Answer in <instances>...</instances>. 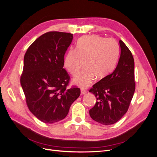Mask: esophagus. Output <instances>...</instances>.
I'll return each mask as SVG.
<instances>
[{
  "instance_id": "34e87169",
  "label": "esophagus",
  "mask_w": 157,
  "mask_h": 157,
  "mask_svg": "<svg viewBox=\"0 0 157 157\" xmlns=\"http://www.w3.org/2000/svg\"><path fill=\"white\" fill-rule=\"evenodd\" d=\"M80 93H81V95H84L86 93V91L84 89H81L80 90Z\"/></svg>"
}]
</instances>
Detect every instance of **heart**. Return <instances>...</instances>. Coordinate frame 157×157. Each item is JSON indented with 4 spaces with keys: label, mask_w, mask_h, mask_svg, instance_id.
<instances>
[{
    "label": "heart",
    "mask_w": 157,
    "mask_h": 157,
    "mask_svg": "<svg viewBox=\"0 0 157 157\" xmlns=\"http://www.w3.org/2000/svg\"><path fill=\"white\" fill-rule=\"evenodd\" d=\"M119 46L113 39L99 35L84 36L78 39L76 49L69 50L63 59L65 69L73 76L78 75L84 65L82 72L73 78L74 84L86 88L95 77H106L115 68L119 56Z\"/></svg>",
    "instance_id": "b5f03b06"
}]
</instances>
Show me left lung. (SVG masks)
<instances>
[{"label":"left lung","instance_id":"8db88e82","mask_svg":"<svg viewBox=\"0 0 157 157\" xmlns=\"http://www.w3.org/2000/svg\"><path fill=\"white\" fill-rule=\"evenodd\" d=\"M119 44L121 56L115 71L95 84L89 91L97 99L89 111L90 115L103 125L115 124L124 116L135 92L134 58L121 40Z\"/></svg>","mask_w":157,"mask_h":157}]
</instances>
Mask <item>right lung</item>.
<instances>
[{"instance_id": "add662e5", "label": "right lung", "mask_w": 157, "mask_h": 157, "mask_svg": "<svg viewBox=\"0 0 157 157\" xmlns=\"http://www.w3.org/2000/svg\"><path fill=\"white\" fill-rule=\"evenodd\" d=\"M73 34L52 31L36 39L23 59L21 85L30 111L47 124L66 117L80 94L78 88L66 89L69 76L63 69L65 52Z\"/></svg>"}]
</instances>
